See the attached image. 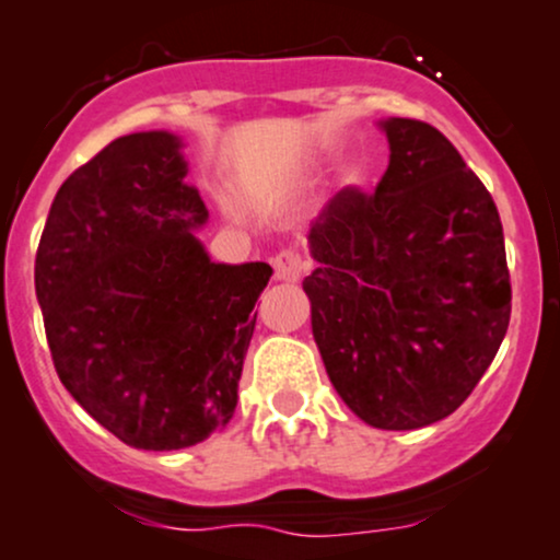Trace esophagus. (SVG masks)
Listing matches in <instances>:
<instances>
[{
	"mask_svg": "<svg viewBox=\"0 0 560 560\" xmlns=\"http://www.w3.org/2000/svg\"><path fill=\"white\" fill-rule=\"evenodd\" d=\"M305 270L303 255L295 249H284L273 257V276L279 281H298Z\"/></svg>",
	"mask_w": 560,
	"mask_h": 560,
	"instance_id": "obj_1",
	"label": "esophagus"
}]
</instances>
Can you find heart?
<instances>
[{
  "instance_id": "1",
  "label": "heart",
  "mask_w": 560,
  "mask_h": 560,
  "mask_svg": "<svg viewBox=\"0 0 560 560\" xmlns=\"http://www.w3.org/2000/svg\"><path fill=\"white\" fill-rule=\"evenodd\" d=\"M349 179H351V176H349Z\"/></svg>"
}]
</instances>
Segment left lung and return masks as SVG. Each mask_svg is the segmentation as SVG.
<instances>
[{
  "mask_svg": "<svg viewBox=\"0 0 560 560\" xmlns=\"http://www.w3.org/2000/svg\"><path fill=\"white\" fill-rule=\"evenodd\" d=\"M373 196L346 187L308 233L311 327L335 392L375 429H421L478 386L510 325L497 203L429 122L388 117Z\"/></svg>",
  "mask_w": 560,
  "mask_h": 560,
  "instance_id": "1",
  "label": "left lung"
}]
</instances>
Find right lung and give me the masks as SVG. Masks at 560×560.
<instances>
[{"label": "right lung", "mask_w": 560, "mask_h": 560, "mask_svg": "<svg viewBox=\"0 0 560 560\" xmlns=\"http://www.w3.org/2000/svg\"><path fill=\"white\" fill-rule=\"evenodd\" d=\"M179 137L128 133L69 176L34 287L67 392L117 440L179 451L233 419L268 262H211Z\"/></svg>", "instance_id": "add662e5"}]
</instances>
